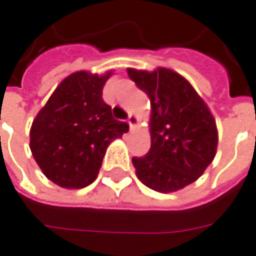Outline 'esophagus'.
<instances>
[{
  "label": "esophagus",
  "mask_w": 256,
  "mask_h": 256,
  "mask_svg": "<svg viewBox=\"0 0 256 256\" xmlns=\"http://www.w3.org/2000/svg\"><path fill=\"white\" fill-rule=\"evenodd\" d=\"M128 126H130V128H133L134 126H136V123H138V117L134 116V114H128Z\"/></svg>",
  "instance_id": "esophagus-1"
}]
</instances>
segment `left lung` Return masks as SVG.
I'll return each instance as SVG.
<instances>
[{"instance_id": "8db88e82", "label": "left lung", "mask_w": 256, "mask_h": 256, "mask_svg": "<svg viewBox=\"0 0 256 256\" xmlns=\"http://www.w3.org/2000/svg\"><path fill=\"white\" fill-rule=\"evenodd\" d=\"M128 72L152 106V144L144 156L133 158L136 174L153 190H179L194 182L215 158L214 116L180 74L168 68Z\"/></svg>"}]
</instances>
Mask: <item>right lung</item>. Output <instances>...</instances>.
I'll return each mask as SVG.
<instances>
[{
	"label": "right lung",
	"instance_id": "right-lung-1",
	"mask_svg": "<svg viewBox=\"0 0 256 256\" xmlns=\"http://www.w3.org/2000/svg\"><path fill=\"white\" fill-rule=\"evenodd\" d=\"M112 72H72L51 94L32 122L30 149L44 174L62 188L90 184L102 168L107 146L128 132L103 100Z\"/></svg>",
	"mask_w": 256,
	"mask_h": 256
}]
</instances>
